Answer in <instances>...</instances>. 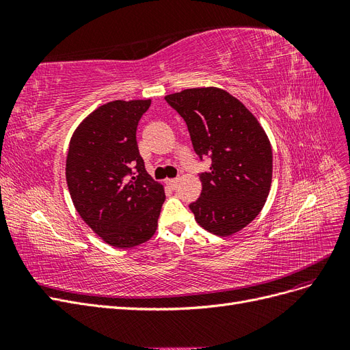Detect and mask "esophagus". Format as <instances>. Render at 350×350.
I'll return each instance as SVG.
<instances>
[{"mask_svg":"<svg viewBox=\"0 0 350 350\" xmlns=\"http://www.w3.org/2000/svg\"><path fill=\"white\" fill-rule=\"evenodd\" d=\"M178 183H179L178 178H169V179H166V184L171 187V188H176Z\"/></svg>","mask_w":350,"mask_h":350,"instance_id":"esophagus-1","label":"esophagus"}]
</instances>
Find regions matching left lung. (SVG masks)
<instances>
[{
	"label": "left lung",
	"mask_w": 350,
	"mask_h": 350,
	"mask_svg": "<svg viewBox=\"0 0 350 350\" xmlns=\"http://www.w3.org/2000/svg\"><path fill=\"white\" fill-rule=\"evenodd\" d=\"M165 100L183 116L196 153L211 159L200 174V198L189 204L197 224L217 237H230L258 216L271 187L269 137L243 103L226 90L196 88Z\"/></svg>",
	"instance_id": "obj_1"
}]
</instances>
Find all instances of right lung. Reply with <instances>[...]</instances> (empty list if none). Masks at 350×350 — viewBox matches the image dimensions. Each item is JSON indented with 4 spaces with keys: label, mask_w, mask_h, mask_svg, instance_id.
I'll list each match as a JSON object with an SVG mask.
<instances>
[{
    "label": "right lung",
    "mask_w": 350,
    "mask_h": 350,
    "mask_svg": "<svg viewBox=\"0 0 350 350\" xmlns=\"http://www.w3.org/2000/svg\"><path fill=\"white\" fill-rule=\"evenodd\" d=\"M152 100H112L72 133L66 162L68 191L80 217L115 248H133L156 232L163 185L147 174L135 131Z\"/></svg>",
    "instance_id": "add662e5"
}]
</instances>
